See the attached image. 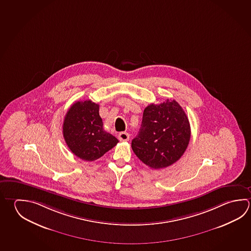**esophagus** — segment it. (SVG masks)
Returning a JSON list of instances; mask_svg holds the SVG:
<instances>
[{"mask_svg":"<svg viewBox=\"0 0 251 251\" xmlns=\"http://www.w3.org/2000/svg\"><path fill=\"white\" fill-rule=\"evenodd\" d=\"M119 141H122V142H127L129 140V134L126 132H121L119 134Z\"/></svg>","mask_w":251,"mask_h":251,"instance_id":"1","label":"esophagus"}]
</instances>
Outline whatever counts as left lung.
Returning a JSON list of instances; mask_svg holds the SVG:
<instances>
[{
  "label": "left lung",
  "instance_id": "left-lung-1",
  "mask_svg": "<svg viewBox=\"0 0 251 251\" xmlns=\"http://www.w3.org/2000/svg\"><path fill=\"white\" fill-rule=\"evenodd\" d=\"M190 135L187 114L176 100L167 99L145 108L142 126L132 141V149L149 167L165 168L182 156Z\"/></svg>",
  "mask_w": 251,
  "mask_h": 251
}]
</instances>
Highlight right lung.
<instances>
[{
  "label": "right lung",
  "instance_id": "add662e5",
  "mask_svg": "<svg viewBox=\"0 0 251 251\" xmlns=\"http://www.w3.org/2000/svg\"><path fill=\"white\" fill-rule=\"evenodd\" d=\"M99 105L92 100L73 103L64 117L63 133L73 154L85 161H95L116 146L119 140L105 132Z\"/></svg>",
  "mask_w": 251,
  "mask_h": 251
}]
</instances>
